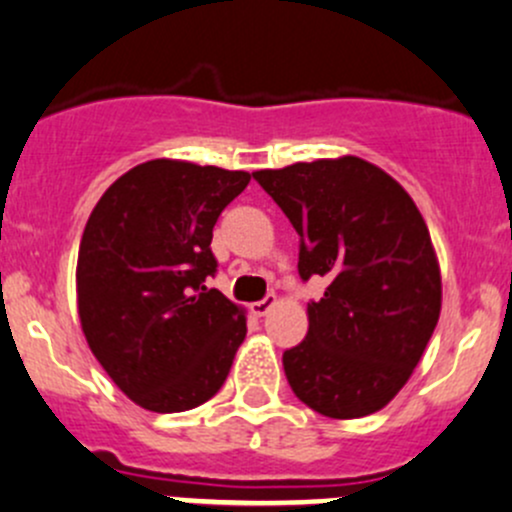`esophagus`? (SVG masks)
I'll list each match as a JSON object with an SVG mask.
<instances>
[{"label":"esophagus","mask_w":512,"mask_h":512,"mask_svg":"<svg viewBox=\"0 0 512 512\" xmlns=\"http://www.w3.org/2000/svg\"><path fill=\"white\" fill-rule=\"evenodd\" d=\"M275 304H277V297H275V294H267L265 299H260V302L252 304L250 309H252V314H257V317H265V314L270 312V309L275 307Z\"/></svg>","instance_id":"34e87169"}]
</instances>
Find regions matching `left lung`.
Wrapping results in <instances>:
<instances>
[{"label": "left lung", "instance_id": "obj_1", "mask_svg": "<svg viewBox=\"0 0 512 512\" xmlns=\"http://www.w3.org/2000/svg\"><path fill=\"white\" fill-rule=\"evenodd\" d=\"M299 235L309 332L282 354L294 396L329 418L384 409L414 374L441 314V270L411 195L356 156L257 170Z\"/></svg>", "mask_w": 512, "mask_h": 512}]
</instances>
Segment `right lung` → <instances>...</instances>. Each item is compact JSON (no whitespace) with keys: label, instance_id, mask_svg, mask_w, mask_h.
<instances>
[{"label":"right lung","instance_id":"right-lung-1","mask_svg":"<svg viewBox=\"0 0 512 512\" xmlns=\"http://www.w3.org/2000/svg\"><path fill=\"white\" fill-rule=\"evenodd\" d=\"M250 173L148 160L96 203L76 265L84 337L113 384L156 414L213 399L247 334L245 309L205 287L210 242Z\"/></svg>","mask_w":512,"mask_h":512}]
</instances>
